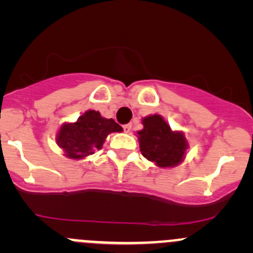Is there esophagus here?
I'll return each instance as SVG.
<instances>
[{
  "label": "esophagus",
  "instance_id": "obj_1",
  "mask_svg": "<svg viewBox=\"0 0 253 253\" xmlns=\"http://www.w3.org/2000/svg\"><path fill=\"white\" fill-rule=\"evenodd\" d=\"M131 128H132V125L131 124L125 125V126H124V129H125V132H126V133H129V132H131Z\"/></svg>",
  "mask_w": 253,
  "mask_h": 253
}]
</instances>
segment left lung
<instances>
[{
    "label": "left lung",
    "mask_w": 253,
    "mask_h": 253,
    "mask_svg": "<svg viewBox=\"0 0 253 253\" xmlns=\"http://www.w3.org/2000/svg\"><path fill=\"white\" fill-rule=\"evenodd\" d=\"M142 125L137 137L143 157L162 169L177 167L185 160L188 142L183 132L171 129L158 114L143 117Z\"/></svg>",
    "instance_id": "8db88e82"
}]
</instances>
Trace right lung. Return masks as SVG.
<instances>
[{"mask_svg":"<svg viewBox=\"0 0 253 253\" xmlns=\"http://www.w3.org/2000/svg\"><path fill=\"white\" fill-rule=\"evenodd\" d=\"M112 119H106L95 110H86L75 122H65L56 133V143L66 158L81 160L101 149L112 132H122Z\"/></svg>","mask_w":253,"mask_h":253,"instance_id":"obj_1","label":"right lung"}]
</instances>
